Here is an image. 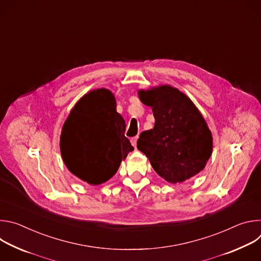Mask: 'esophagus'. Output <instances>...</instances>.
<instances>
[{
	"label": "esophagus",
	"mask_w": 261,
	"mask_h": 261,
	"mask_svg": "<svg viewBox=\"0 0 261 261\" xmlns=\"http://www.w3.org/2000/svg\"><path fill=\"white\" fill-rule=\"evenodd\" d=\"M137 139H138V136H134V137H132L131 138V143H132V145L136 148V142H137Z\"/></svg>",
	"instance_id": "esophagus-1"
}]
</instances>
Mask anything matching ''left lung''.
Listing matches in <instances>:
<instances>
[{"instance_id": "left-lung-1", "label": "left lung", "mask_w": 261, "mask_h": 261, "mask_svg": "<svg viewBox=\"0 0 261 261\" xmlns=\"http://www.w3.org/2000/svg\"><path fill=\"white\" fill-rule=\"evenodd\" d=\"M138 95L152 107L155 125L140 133L137 148L154 170L172 184L200 172L212 155L213 137L193 102L169 86L139 91Z\"/></svg>"}]
</instances>
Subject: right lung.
Wrapping results in <instances>:
<instances>
[{
	"instance_id": "obj_1",
	"label": "right lung",
	"mask_w": 261,
	"mask_h": 261,
	"mask_svg": "<svg viewBox=\"0 0 261 261\" xmlns=\"http://www.w3.org/2000/svg\"><path fill=\"white\" fill-rule=\"evenodd\" d=\"M110 91L85 95L71 110L61 134V153L68 169L81 179L100 185L115 175L134 148L125 136V121Z\"/></svg>"
}]
</instances>
